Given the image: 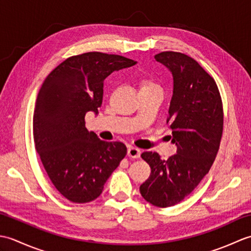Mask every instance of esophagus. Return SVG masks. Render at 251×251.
<instances>
[{"instance_id": "34e87169", "label": "esophagus", "mask_w": 251, "mask_h": 251, "mask_svg": "<svg viewBox=\"0 0 251 251\" xmlns=\"http://www.w3.org/2000/svg\"><path fill=\"white\" fill-rule=\"evenodd\" d=\"M140 154H141V152L139 149L134 148V147H130V148H128V150H127V155L131 158H139Z\"/></svg>"}]
</instances>
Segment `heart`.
<instances>
[{
	"label": "heart",
	"instance_id": "b5f03b06",
	"mask_svg": "<svg viewBox=\"0 0 251 251\" xmlns=\"http://www.w3.org/2000/svg\"><path fill=\"white\" fill-rule=\"evenodd\" d=\"M153 87H158V86L156 84H154L153 82H150V81H147L141 85V89L142 88H153Z\"/></svg>",
	"mask_w": 251,
	"mask_h": 251
}]
</instances>
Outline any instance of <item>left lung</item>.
I'll list each match as a JSON object with an SVG mask.
<instances>
[{"label": "left lung", "instance_id": "obj_1", "mask_svg": "<svg viewBox=\"0 0 251 251\" xmlns=\"http://www.w3.org/2000/svg\"><path fill=\"white\" fill-rule=\"evenodd\" d=\"M154 58L173 74L167 124L177 154L167 161L156 152L141 154L151 175L140 193L150 204L165 208L183 201L209 172L220 147L223 109L215 79L193 58L177 51Z\"/></svg>", "mask_w": 251, "mask_h": 251}]
</instances>
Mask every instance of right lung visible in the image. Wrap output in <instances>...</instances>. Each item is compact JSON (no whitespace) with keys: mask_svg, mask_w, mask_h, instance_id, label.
Instances as JSON below:
<instances>
[{"mask_svg":"<svg viewBox=\"0 0 251 251\" xmlns=\"http://www.w3.org/2000/svg\"><path fill=\"white\" fill-rule=\"evenodd\" d=\"M136 63L119 55L85 52L61 62L42 85L33 114L35 149L52 184L70 201L97 199L126 155L124 143L102 141L88 131L85 115L98 114L105 77Z\"/></svg>","mask_w":251,"mask_h":251,"instance_id":"obj_1","label":"right lung"}]
</instances>
